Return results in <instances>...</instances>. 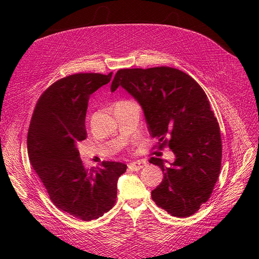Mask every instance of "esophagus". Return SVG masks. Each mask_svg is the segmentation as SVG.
I'll use <instances>...</instances> for the list:
<instances>
[{
	"label": "esophagus",
	"instance_id": "esophagus-1",
	"mask_svg": "<svg viewBox=\"0 0 259 259\" xmlns=\"http://www.w3.org/2000/svg\"><path fill=\"white\" fill-rule=\"evenodd\" d=\"M147 165V162L142 160V161H136V162H132L128 164V168L133 170H139L140 168H143Z\"/></svg>",
	"mask_w": 259,
	"mask_h": 259
}]
</instances>
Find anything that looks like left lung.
Masks as SVG:
<instances>
[{
  "mask_svg": "<svg viewBox=\"0 0 259 259\" xmlns=\"http://www.w3.org/2000/svg\"><path fill=\"white\" fill-rule=\"evenodd\" d=\"M119 86L142 106L148 130L159 149L168 147L175 161L152 158L162 183L151 192L159 207L176 217H189L205 203L222 166V138L205 92L190 75L170 67L121 69L111 92Z\"/></svg>",
  "mask_w": 259,
  "mask_h": 259,
  "instance_id": "8db88e82",
  "label": "left lung"
}]
</instances>
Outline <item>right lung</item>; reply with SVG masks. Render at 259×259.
Masks as SVG:
<instances>
[{
  "label": "right lung",
  "mask_w": 259,
  "mask_h": 259,
  "mask_svg": "<svg viewBox=\"0 0 259 259\" xmlns=\"http://www.w3.org/2000/svg\"><path fill=\"white\" fill-rule=\"evenodd\" d=\"M112 72L76 73L52 84L38 98L28 132V154L50 199L60 210L90 222L114 205L121 162L105 161L86 169L77 145L86 139L90 96L111 80Z\"/></svg>",
  "instance_id": "add662e5"
}]
</instances>
